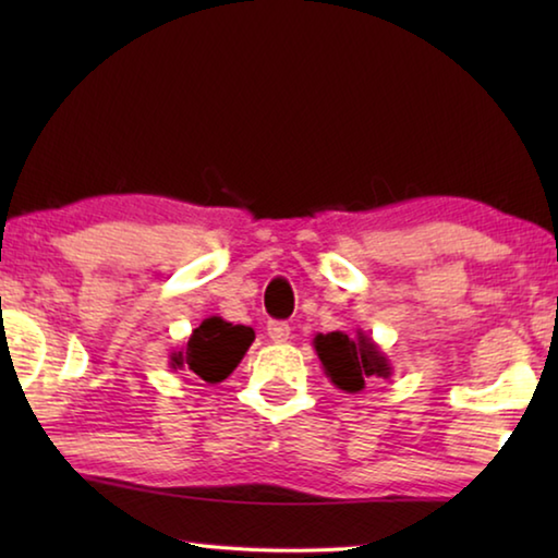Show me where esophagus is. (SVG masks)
<instances>
[{
  "instance_id": "obj_1",
  "label": "esophagus",
  "mask_w": 558,
  "mask_h": 558,
  "mask_svg": "<svg viewBox=\"0 0 558 558\" xmlns=\"http://www.w3.org/2000/svg\"><path fill=\"white\" fill-rule=\"evenodd\" d=\"M268 337L272 342H288L290 339V325L286 323H268Z\"/></svg>"
}]
</instances>
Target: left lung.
I'll return each mask as SVG.
<instances>
[{
    "instance_id": "8db88e82",
    "label": "left lung",
    "mask_w": 558,
    "mask_h": 558,
    "mask_svg": "<svg viewBox=\"0 0 558 558\" xmlns=\"http://www.w3.org/2000/svg\"><path fill=\"white\" fill-rule=\"evenodd\" d=\"M313 344L327 379L347 393L362 391L366 379H389L393 374L389 356L362 329H356V337L344 332L317 335Z\"/></svg>"
}]
</instances>
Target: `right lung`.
I'll use <instances>...</instances> for the list:
<instances>
[{
	"instance_id": "1",
	"label": "right lung",
	"mask_w": 558,
	"mask_h": 558,
	"mask_svg": "<svg viewBox=\"0 0 558 558\" xmlns=\"http://www.w3.org/2000/svg\"><path fill=\"white\" fill-rule=\"evenodd\" d=\"M253 339L256 332L251 327L226 323L221 317H206L189 335L186 344L169 354V369H184L206 384H219L241 364Z\"/></svg>"
}]
</instances>
